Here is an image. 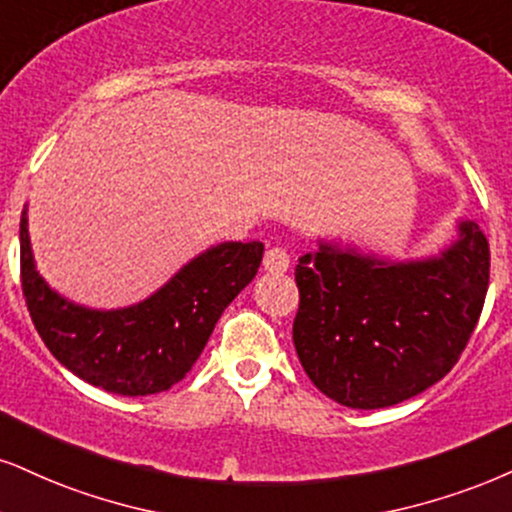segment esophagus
Listing matches in <instances>:
<instances>
[{"mask_svg":"<svg viewBox=\"0 0 512 512\" xmlns=\"http://www.w3.org/2000/svg\"><path fill=\"white\" fill-rule=\"evenodd\" d=\"M289 268V256L285 249H280V246H270V249L266 251V258H263V270L266 273H287Z\"/></svg>","mask_w":512,"mask_h":512,"instance_id":"esophagus-1","label":"esophagus"}]
</instances>
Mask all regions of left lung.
I'll use <instances>...</instances> for the list:
<instances>
[{
  "mask_svg": "<svg viewBox=\"0 0 512 512\" xmlns=\"http://www.w3.org/2000/svg\"><path fill=\"white\" fill-rule=\"evenodd\" d=\"M296 266L294 346L311 382L342 406L413 399L456 365L489 287V242L456 220L434 254L396 258L315 239Z\"/></svg>",
  "mask_w": 512,
  "mask_h": 512,
  "instance_id": "obj_1",
  "label": "left lung"
}]
</instances>
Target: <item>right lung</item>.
<instances>
[{
  "label": "right lung",
  "instance_id": "add662e5",
  "mask_svg": "<svg viewBox=\"0 0 512 512\" xmlns=\"http://www.w3.org/2000/svg\"><path fill=\"white\" fill-rule=\"evenodd\" d=\"M261 242L208 246L147 299L123 308H92L49 287L37 270L21 213V282L42 342L61 365L92 387L121 396L168 391L192 370L232 299L254 280Z\"/></svg>",
  "mask_w": 512,
  "mask_h": 512
}]
</instances>
